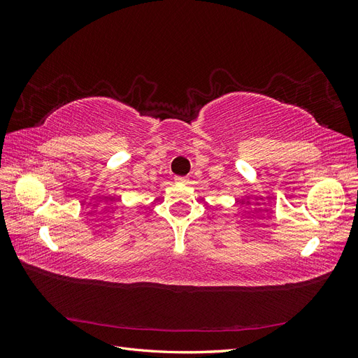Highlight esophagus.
<instances>
[{
	"label": "esophagus",
	"instance_id": "34e87169",
	"mask_svg": "<svg viewBox=\"0 0 358 358\" xmlns=\"http://www.w3.org/2000/svg\"><path fill=\"white\" fill-rule=\"evenodd\" d=\"M175 182H176V183H188L189 179H188L187 176H178V178L175 179Z\"/></svg>",
	"mask_w": 358,
	"mask_h": 358
}]
</instances>
